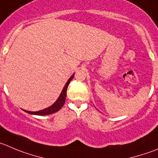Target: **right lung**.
Returning <instances> with one entry per match:
<instances>
[{
    "label": "right lung",
    "mask_w": 158,
    "mask_h": 158,
    "mask_svg": "<svg viewBox=\"0 0 158 158\" xmlns=\"http://www.w3.org/2000/svg\"><path fill=\"white\" fill-rule=\"evenodd\" d=\"M73 76H74V73L69 78V80L67 81V82L66 83V85H64V88H63L62 91H61L60 94L59 98H57V100L55 102L50 106L49 107L46 108V109H42V110L37 111V112H31V111H27V110H24L25 112L28 114H31V115H49V114H52L54 112H56L57 111H59L61 108L63 107V106L65 103V99H66V96H67V87H68L69 84H70V81L72 80L73 78Z\"/></svg>",
    "instance_id": "right-lung-1"
}]
</instances>
